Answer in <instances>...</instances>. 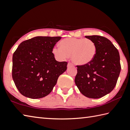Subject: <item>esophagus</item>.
Returning <instances> with one entry per match:
<instances>
[{
	"mask_svg": "<svg viewBox=\"0 0 130 130\" xmlns=\"http://www.w3.org/2000/svg\"><path fill=\"white\" fill-rule=\"evenodd\" d=\"M71 66H73V64H72L71 63H68V65H67L68 67H71Z\"/></svg>",
	"mask_w": 130,
	"mask_h": 130,
	"instance_id": "esophagus-1",
	"label": "esophagus"
}]
</instances>
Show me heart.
<instances>
[{"label": "heart", "instance_id": "obj_1", "mask_svg": "<svg viewBox=\"0 0 130 130\" xmlns=\"http://www.w3.org/2000/svg\"><path fill=\"white\" fill-rule=\"evenodd\" d=\"M60 48L54 47L52 52L57 60H64L71 57L73 62L78 65L90 63L96 53L95 43L89 39L67 38L59 43Z\"/></svg>", "mask_w": 130, "mask_h": 130}]
</instances>
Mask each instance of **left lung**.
I'll use <instances>...</instances> for the list:
<instances>
[{
    "mask_svg": "<svg viewBox=\"0 0 130 130\" xmlns=\"http://www.w3.org/2000/svg\"><path fill=\"white\" fill-rule=\"evenodd\" d=\"M85 37L95 43L96 53L90 63L76 66L75 83L85 96L98 99L111 92L117 85L121 70L119 53L107 38L99 35Z\"/></svg>",
    "mask_w": 130,
    "mask_h": 130,
    "instance_id": "8db88e82",
    "label": "left lung"
}]
</instances>
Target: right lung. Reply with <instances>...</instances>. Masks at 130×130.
I'll return each instance as SVG.
<instances>
[{"label":"right lung","instance_id":"1","mask_svg":"<svg viewBox=\"0 0 130 130\" xmlns=\"http://www.w3.org/2000/svg\"><path fill=\"white\" fill-rule=\"evenodd\" d=\"M60 36H36L23 41L12 56V76L23 96L42 98L56 85L59 76L67 70V62L55 60L52 50Z\"/></svg>","mask_w":130,"mask_h":130}]
</instances>
